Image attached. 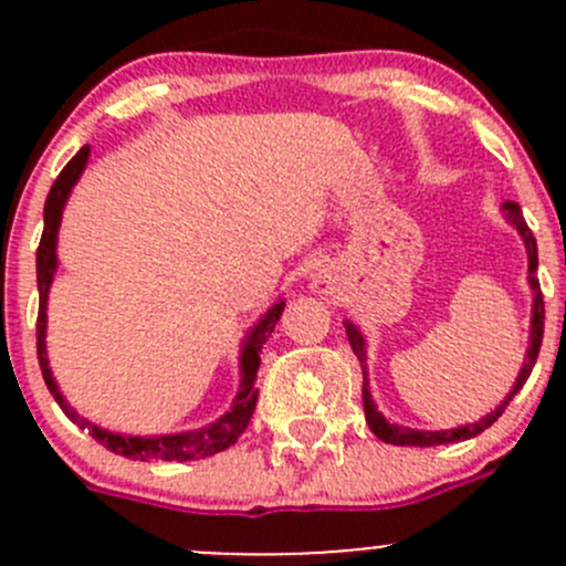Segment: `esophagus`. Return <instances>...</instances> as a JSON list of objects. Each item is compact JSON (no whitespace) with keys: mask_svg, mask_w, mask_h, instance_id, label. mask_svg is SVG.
Returning <instances> with one entry per match:
<instances>
[{"mask_svg":"<svg viewBox=\"0 0 566 566\" xmlns=\"http://www.w3.org/2000/svg\"><path fill=\"white\" fill-rule=\"evenodd\" d=\"M315 287H317V293H328V284H325L319 276L315 279Z\"/></svg>","mask_w":566,"mask_h":566,"instance_id":"1","label":"esophagus"}]
</instances>
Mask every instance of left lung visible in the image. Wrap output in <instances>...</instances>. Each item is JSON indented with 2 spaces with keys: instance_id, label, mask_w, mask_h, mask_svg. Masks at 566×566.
I'll list each match as a JSON object with an SVG mask.
<instances>
[{
  "instance_id": "left-lung-1",
  "label": "left lung",
  "mask_w": 566,
  "mask_h": 566,
  "mask_svg": "<svg viewBox=\"0 0 566 566\" xmlns=\"http://www.w3.org/2000/svg\"><path fill=\"white\" fill-rule=\"evenodd\" d=\"M501 210H504L506 221H510V224L515 227L523 238V247H526V254H528V287H531V295H534V298H531L528 350H526V358H523L521 373H517L515 386H512V391L506 394L504 402H501L499 408L490 410L488 416H482V419L473 421V424H460V427H452V430H413V427H402V424H397V421L386 419V416L378 410V405H375L373 391H369V378H367V342H364L361 328H358L356 323H350V319H345L347 339H350V347H353V353H356L358 364H361V373H364V389H361L364 416H367L369 430H373L384 443H394V447H441V443L468 441V438H473V436H479V432L488 430V427L493 424L501 413H504V408L510 405V399L515 397V394L523 389V384L528 380L531 369H534V364H536V356H539L542 328H545V301H542L539 279H536V241H534V235H531L528 224L523 221L521 205L504 202V208Z\"/></svg>"
}]
</instances>
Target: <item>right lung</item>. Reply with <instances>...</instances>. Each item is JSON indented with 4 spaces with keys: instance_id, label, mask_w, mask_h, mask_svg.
I'll use <instances>...</instances> for the list:
<instances>
[{
    "instance_id": "1",
    "label": "right lung",
    "mask_w": 566,
    "mask_h": 566,
    "mask_svg": "<svg viewBox=\"0 0 566 566\" xmlns=\"http://www.w3.org/2000/svg\"><path fill=\"white\" fill-rule=\"evenodd\" d=\"M87 161H90V145H84L82 150L67 161V167L62 169L60 177L54 180L43 208V238H40V247H38V293H40L38 358H40V373H43L45 386H49V391L54 394L56 405L65 410L67 419H71L73 424L82 427V430H87L98 443H104L108 452L123 454V458L128 460H142V462H153V460L188 462V460L213 458V454L230 449L249 427L251 413H254L256 408V394H260L254 389L256 369H260V353H262V345L268 342V336H271L273 328H276L279 317H282L284 301L279 298L276 304L268 306L265 315H260V319L249 328L247 339H243L241 345V358H238V367H241V386H238L235 399H232V408L227 410L224 416H219L213 424L199 427V430L172 432V436H125V432L104 430V427L93 424V421H87L84 416H78L76 408H71V402L65 399V394L60 391V386H56L54 380V373H51L49 367V356H45V325H49V315H45V310H49L51 282H54L56 265H60V262H56V235H60L62 210H65L73 186H76L78 177H82L84 169H87Z\"/></svg>"
}]
</instances>
